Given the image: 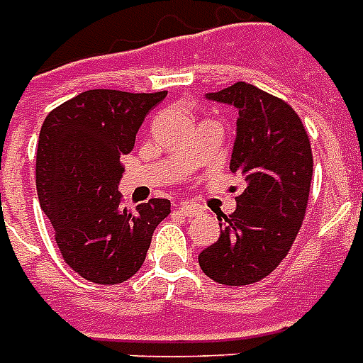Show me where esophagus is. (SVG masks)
I'll use <instances>...</instances> for the list:
<instances>
[{
  "instance_id": "1",
  "label": "esophagus",
  "mask_w": 363,
  "mask_h": 363,
  "mask_svg": "<svg viewBox=\"0 0 363 363\" xmlns=\"http://www.w3.org/2000/svg\"><path fill=\"white\" fill-rule=\"evenodd\" d=\"M179 211H181L182 216H186V217H196L202 209L198 208L196 203H189V202H182L181 206H179Z\"/></svg>"
}]
</instances>
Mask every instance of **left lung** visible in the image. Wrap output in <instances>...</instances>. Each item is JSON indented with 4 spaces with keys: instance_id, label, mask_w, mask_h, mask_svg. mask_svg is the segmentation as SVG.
I'll return each mask as SVG.
<instances>
[{
    "instance_id": "1",
    "label": "left lung",
    "mask_w": 363,
    "mask_h": 363,
    "mask_svg": "<svg viewBox=\"0 0 363 363\" xmlns=\"http://www.w3.org/2000/svg\"><path fill=\"white\" fill-rule=\"evenodd\" d=\"M209 99L238 109L230 171L246 182L236 209L223 216L221 236L198 256L219 284L242 286L283 262L304 221L313 155L302 121L284 99L236 82Z\"/></svg>"
}]
</instances>
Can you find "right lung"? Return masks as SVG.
Masks as SVG:
<instances>
[{"mask_svg": "<svg viewBox=\"0 0 363 363\" xmlns=\"http://www.w3.org/2000/svg\"><path fill=\"white\" fill-rule=\"evenodd\" d=\"M167 92L88 90L45 117L36 152L40 208L50 217L65 264L98 284H119L140 269L171 202L134 209L117 190L121 155L134 147L142 121Z\"/></svg>", "mask_w": 363, "mask_h": 363, "instance_id": "obj_1", "label": "right lung"}]
</instances>
